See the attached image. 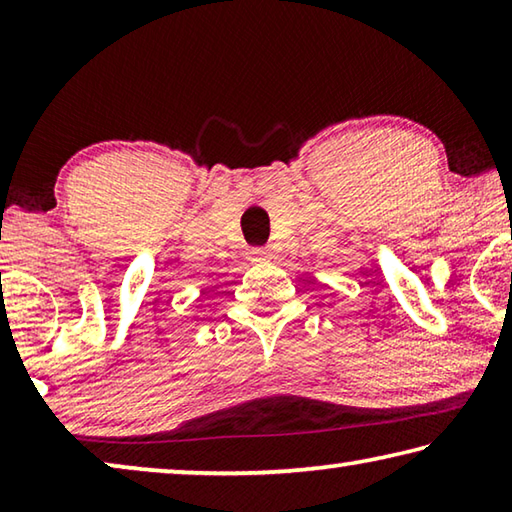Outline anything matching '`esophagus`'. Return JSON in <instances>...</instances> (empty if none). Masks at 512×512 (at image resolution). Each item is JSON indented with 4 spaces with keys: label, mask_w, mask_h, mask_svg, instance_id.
<instances>
[{
    "label": "esophagus",
    "mask_w": 512,
    "mask_h": 512,
    "mask_svg": "<svg viewBox=\"0 0 512 512\" xmlns=\"http://www.w3.org/2000/svg\"><path fill=\"white\" fill-rule=\"evenodd\" d=\"M248 259H250V264H268L273 259V255L268 253L266 248H253V250H248Z\"/></svg>",
    "instance_id": "34e87169"
}]
</instances>
